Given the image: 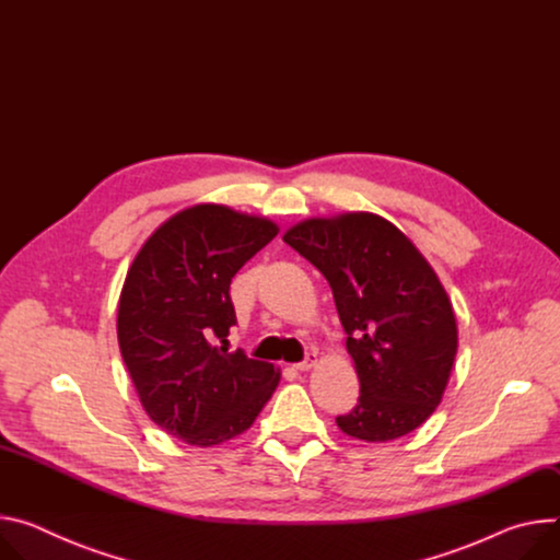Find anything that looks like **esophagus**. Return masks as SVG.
I'll return each mask as SVG.
<instances>
[{
    "instance_id": "34e87169",
    "label": "esophagus",
    "mask_w": 560,
    "mask_h": 560,
    "mask_svg": "<svg viewBox=\"0 0 560 560\" xmlns=\"http://www.w3.org/2000/svg\"><path fill=\"white\" fill-rule=\"evenodd\" d=\"M316 362H318V355L312 351V353H306V358L302 360V362H298V364H293L298 371H308V369H314L316 366Z\"/></svg>"
}]
</instances>
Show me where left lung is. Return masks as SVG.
<instances>
[{
    "label": "left lung",
    "instance_id": "left-lung-1",
    "mask_svg": "<svg viewBox=\"0 0 560 560\" xmlns=\"http://www.w3.org/2000/svg\"><path fill=\"white\" fill-rule=\"evenodd\" d=\"M282 240L327 278L347 331L360 398L338 427L364 443L418 429L441 405L458 351L436 271L396 224L366 211L302 220Z\"/></svg>",
    "mask_w": 560,
    "mask_h": 560
}]
</instances>
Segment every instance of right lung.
I'll use <instances>...</instances> for the list:
<instances>
[{
	"instance_id": "right-lung-1",
	"label": "right lung",
	"mask_w": 560,
	"mask_h": 560,
	"mask_svg": "<svg viewBox=\"0 0 560 560\" xmlns=\"http://www.w3.org/2000/svg\"><path fill=\"white\" fill-rule=\"evenodd\" d=\"M278 231L269 218L194 205L147 237L124 278L121 360L149 418L186 445L213 447L240 436L280 383L271 362L224 347L235 325L231 278Z\"/></svg>"
}]
</instances>
